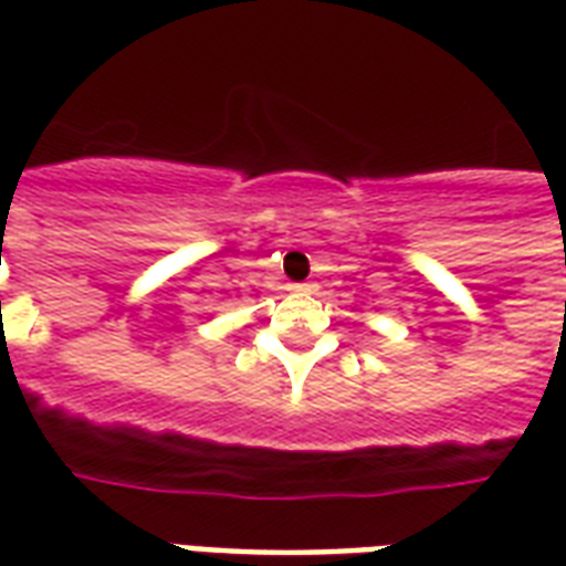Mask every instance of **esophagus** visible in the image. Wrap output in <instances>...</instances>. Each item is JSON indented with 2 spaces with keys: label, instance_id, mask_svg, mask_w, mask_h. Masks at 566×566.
I'll return each instance as SVG.
<instances>
[{
  "label": "esophagus",
  "instance_id": "obj_1",
  "mask_svg": "<svg viewBox=\"0 0 566 566\" xmlns=\"http://www.w3.org/2000/svg\"><path fill=\"white\" fill-rule=\"evenodd\" d=\"M291 291H296V294H306L308 284H291Z\"/></svg>",
  "mask_w": 566,
  "mask_h": 566
}]
</instances>
